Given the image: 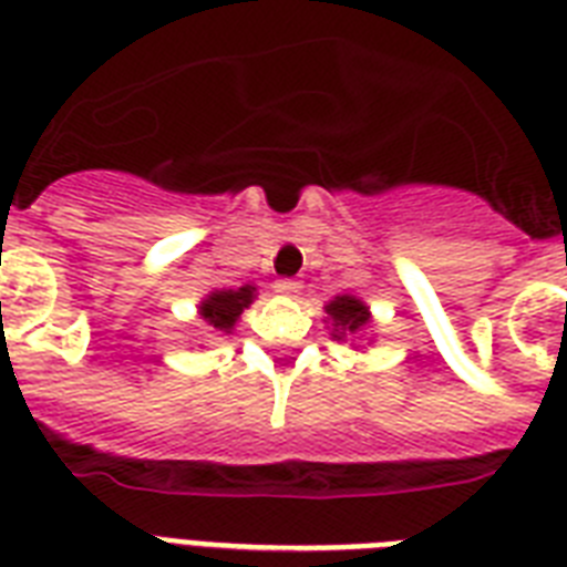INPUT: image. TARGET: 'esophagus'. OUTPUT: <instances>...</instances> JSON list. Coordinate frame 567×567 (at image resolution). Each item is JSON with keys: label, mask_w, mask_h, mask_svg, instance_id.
<instances>
[{"label": "esophagus", "mask_w": 567, "mask_h": 567, "mask_svg": "<svg viewBox=\"0 0 567 567\" xmlns=\"http://www.w3.org/2000/svg\"><path fill=\"white\" fill-rule=\"evenodd\" d=\"M276 293H282V297H297L300 293V282L297 279H276Z\"/></svg>", "instance_id": "1"}]
</instances>
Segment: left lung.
<instances>
[{
  "mask_svg": "<svg viewBox=\"0 0 567 567\" xmlns=\"http://www.w3.org/2000/svg\"><path fill=\"white\" fill-rule=\"evenodd\" d=\"M327 315L332 318V338H347L355 336V332H362L368 323H371V311L364 306L362 300H355L350 293L344 297H336V300L327 306Z\"/></svg>",
  "mask_w": 567,
  "mask_h": 567,
  "instance_id": "8db88e82",
  "label": "left lung"
}]
</instances>
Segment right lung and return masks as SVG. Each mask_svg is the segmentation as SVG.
<instances>
[{"label":"right lung","mask_w":567,"mask_h":567,"mask_svg":"<svg viewBox=\"0 0 567 567\" xmlns=\"http://www.w3.org/2000/svg\"><path fill=\"white\" fill-rule=\"evenodd\" d=\"M256 300V285H244V288H223V291H212L199 302V315L208 327L217 332H231L244 309H249V302Z\"/></svg>","instance_id":"right-lung-1"}]
</instances>
